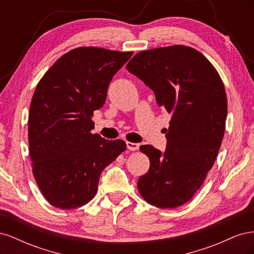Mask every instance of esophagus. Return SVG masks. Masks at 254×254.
Wrapping results in <instances>:
<instances>
[{"label": "esophagus", "instance_id": "obj_1", "mask_svg": "<svg viewBox=\"0 0 254 254\" xmlns=\"http://www.w3.org/2000/svg\"><path fill=\"white\" fill-rule=\"evenodd\" d=\"M126 145H127V148L129 150L131 151H134V150H137L140 147V144L139 143H131V142H126Z\"/></svg>", "mask_w": 254, "mask_h": 254}]
</instances>
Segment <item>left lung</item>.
Returning a JSON list of instances; mask_svg holds the SVG:
<instances>
[{
    "mask_svg": "<svg viewBox=\"0 0 254 254\" xmlns=\"http://www.w3.org/2000/svg\"><path fill=\"white\" fill-rule=\"evenodd\" d=\"M126 68L172 114L165 151L140 147L150 166L137 189L151 205L174 209L200 189L217 157L228 110L224 83L201 53L184 45L137 53Z\"/></svg>",
    "mask_w": 254,
    "mask_h": 254,
    "instance_id": "1",
    "label": "left lung"
}]
</instances>
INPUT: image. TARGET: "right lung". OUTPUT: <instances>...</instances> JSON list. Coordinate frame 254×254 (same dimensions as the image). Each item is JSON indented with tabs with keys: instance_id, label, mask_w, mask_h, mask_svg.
I'll use <instances>...</instances> for the list:
<instances>
[{
	"instance_id": "right-lung-1",
	"label": "right lung",
	"mask_w": 254,
	"mask_h": 254,
	"mask_svg": "<svg viewBox=\"0 0 254 254\" xmlns=\"http://www.w3.org/2000/svg\"><path fill=\"white\" fill-rule=\"evenodd\" d=\"M132 52L74 49L37 84L28 115L33 174L45 199L63 210L87 204L106 166L126 149L123 140L92 134L113 76Z\"/></svg>"
}]
</instances>
